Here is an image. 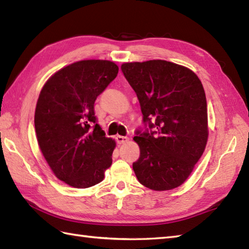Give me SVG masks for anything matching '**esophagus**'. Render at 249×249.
Wrapping results in <instances>:
<instances>
[{
    "label": "esophagus",
    "instance_id": "obj_1",
    "mask_svg": "<svg viewBox=\"0 0 249 249\" xmlns=\"http://www.w3.org/2000/svg\"><path fill=\"white\" fill-rule=\"evenodd\" d=\"M116 141H118V143L120 144H124V143H127L129 141L128 137H124V136H116Z\"/></svg>",
    "mask_w": 249,
    "mask_h": 249
}]
</instances>
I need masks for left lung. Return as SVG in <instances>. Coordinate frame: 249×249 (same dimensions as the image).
<instances>
[{
	"label": "left lung",
	"instance_id": "obj_1",
	"mask_svg": "<svg viewBox=\"0 0 249 249\" xmlns=\"http://www.w3.org/2000/svg\"><path fill=\"white\" fill-rule=\"evenodd\" d=\"M139 99L145 131L134 140L140 157L133 163L138 181L161 192L186 181L208 142V109L200 79L189 68L163 60L122 64Z\"/></svg>",
	"mask_w": 249,
	"mask_h": 249
}]
</instances>
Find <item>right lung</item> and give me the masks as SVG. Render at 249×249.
Returning a JSON list of instances; mask_svg holds the SVG:
<instances>
[{
	"label": "right lung",
	"instance_id": "right-lung-1",
	"mask_svg": "<svg viewBox=\"0 0 249 249\" xmlns=\"http://www.w3.org/2000/svg\"><path fill=\"white\" fill-rule=\"evenodd\" d=\"M118 72L111 61L83 60L56 71L41 89L37 141L54 176L70 186H94L112 163L115 141L97 124L94 103Z\"/></svg>",
	"mask_w": 249,
	"mask_h": 249
}]
</instances>
